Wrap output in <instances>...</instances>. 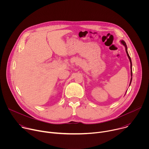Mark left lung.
I'll return each instance as SVG.
<instances>
[{"instance_id": "1", "label": "left lung", "mask_w": 149, "mask_h": 149, "mask_svg": "<svg viewBox=\"0 0 149 149\" xmlns=\"http://www.w3.org/2000/svg\"><path fill=\"white\" fill-rule=\"evenodd\" d=\"M120 42H121V44H123L124 46V47H125V52H126V54H127V56H128V58H129V60H130V70H131V79H130V85H129V86H130V84H131V82H132V60H131V58H130V56H129V53H128V51H127V45H126V44H125V42L123 40H120Z\"/></svg>"}]
</instances>
